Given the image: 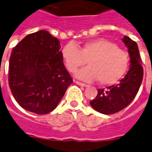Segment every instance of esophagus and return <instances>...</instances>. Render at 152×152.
Wrapping results in <instances>:
<instances>
[{
	"label": "esophagus",
	"mask_w": 152,
	"mask_h": 152,
	"mask_svg": "<svg viewBox=\"0 0 152 152\" xmlns=\"http://www.w3.org/2000/svg\"><path fill=\"white\" fill-rule=\"evenodd\" d=\"M76 83L77 85H79V86H85V87H86L88 85L85 84V83H82V82H80V81H76Z\"/></svg>",
	"instance_id": "1"
}]
</instances>
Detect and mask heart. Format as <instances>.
<instances>
[{
    "instance_id": "1",
    "label": "heart",
    "mask_w": 152,
    "mask_h": 152,
    "mask_svg": "<svg viewBox=\"0 0 152 152\" xmlns=\"http://www.w3.org/2000/svg\"><path fill=\"white\" fill-rule=\"evenodd\" d=\"M61 57L67 70L75 72L88 63V66L76 73L86 81L98 80L101 85H112L119 81L129 67V54L117 45L104 38L87 41L79 48L74 43L63 46Z\"/></svg>"
}]
</instances>
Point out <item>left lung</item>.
<instances>
[{
	"mask_svg": "<svg viewBox=\"0 0 152 152\" xmlns=\"http://www.w3.org/2000/svg\"><path fill=\"white\" fill-rule=\"evenodd\" d=\"M128 48L130 69L119 84L104 89H98L97 96L90 102L94 110L105 115H111L123 110L136 97L143 79V67L136 41L125 36L122 39Z\"/></svg>",
	"mask_w": 152,
	"mask_h": 152,
	"instance_id": "left-lung-1",
	"label": "left lung"
}]
</instances>
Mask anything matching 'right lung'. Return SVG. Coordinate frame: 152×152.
<instances>
[{"label":"right lung","mask_w":152,"mask_h":152,"mask_svg":"<svg viewBox=\"0 0 152 152\" xmlns=\"http://www.w3.org/2000/svg\"><path fill=\"white\" fill-rule=\"evenodd\" d=\"M60 41L47 31L23 38L9 61V86L15 101L38 115L52 111L73 82L64 66Z\"/></svg>","instance_id":"right-lung-1"}]
</instances>
